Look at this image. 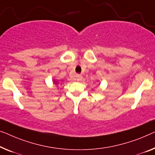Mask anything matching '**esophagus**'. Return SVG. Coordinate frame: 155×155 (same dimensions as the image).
<instances>
[{"instance_id":"obj_1","label":"esophagus","mask_w":155,"mask_h":155,"mask_svg":"<svg viewBox=\"0 0 155 155\" xmlns=\"http://www.w3.org/2000/svg\"><path fill=\"white\" fill-rule=\"evenodd\" d=\"M82 78H83V77H82L81 75L77 74V76H76V78H75V79L77 80V81H80L82 80Z\"/></svg>"}]
</instances>
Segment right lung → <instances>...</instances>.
<instances>
[{
  "mask_svg": "<svg viewBox=\"0 0 155 155\" xmlns=\"http://www.w3.org/2000/svg\"><path fill=\"white\" fill-rule=\"evenodd\" d=\"M53 82H54V84H55V85H58L59 84V81H58L55 80V79L53 80Z\"/></svg>",
  "mask_w": 155,
  "mask_h": 155,
  "instance_id": "1",
  "label": "right lung"
}]
</instances>
